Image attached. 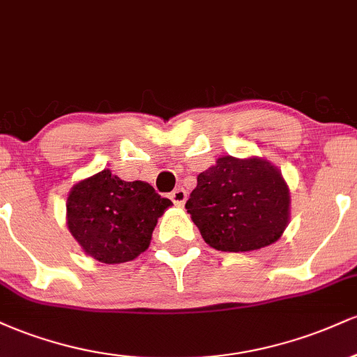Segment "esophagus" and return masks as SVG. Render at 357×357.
<instances>
[{"label":"esophagus","mask_w":357,"mask_h":357,"mask_svg":"<svg viewBox=\"0 0 357 357\" xmlns=\"http://www.w3.org/2000/svg\"><path fill=\"white\" fill-rule=\"evenodd\" d=\"M169 198L173 199L174 204H178V206H183V204L186 203V199H188V192L184 191L183 188H178V190H174L173 192H171Z\"/></svg>","instance_id":"34e87169"}]
</instances>
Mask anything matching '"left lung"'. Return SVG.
<instances>
[{
    "label": "left lung",
    "instance_id": "obj_1",
    "mask_svg": "<svg viewBox=\"0 0 357 357\" xmlns=\"http://www.w3.org/2000/svg\"><path fill=\"white\" fill-rule=\"evenodd\" d=\"M290 196L280 171L264 159L225 155L198 176L186 210L208 245L252 252L280 238Z\"/></svg>",
    "mask_w": 357,
    "mask_h": 357
}]
</instances>
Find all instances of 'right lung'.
Here are the masks:
<instances>
[{
    "label": "right lung",
    "instance_id": "1",
    "mask_svg": "<svg viewBox=\"0 0 357 357\" xmlns=\"http://www.w3.org/2000/svg\"><path fill=\"white\" fill-rule=\"evenodd\" d=\"M171 204L151 184L122 181L104 169L72 188L67 225L90 257L124 264L149 247L158 218Z\"/></svg>",
    "mask_w": 357,
    "mask_h": 357
}]
</instances>
